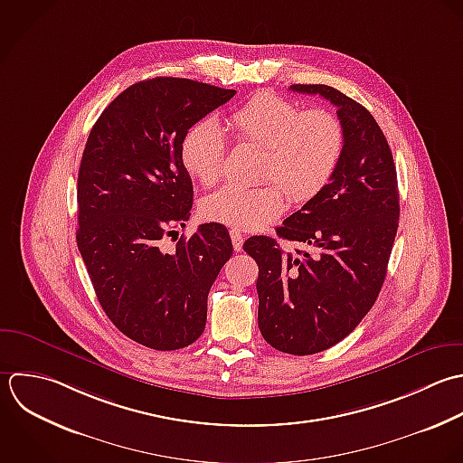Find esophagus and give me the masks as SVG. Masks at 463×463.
Instances as JSON below:
<instances>
[{
    "instance_id": "obj_1",
    "label": "esophagus",
    "mask_w": 463,
    "mask_h": 463,
    "mask_svg": "<svg viewBox=\"0 0 463 463\" xmlns=\"http://www.w3.org/2000/svg\"><path fill=\"white\" fill-rule=\"evenodd\" d=\"M231 240H232V247H234V250H236V252H240V250L243 249V241H245L243 234H241L238 229H232V231H231Z\"/></svg>"
}]
</instances>
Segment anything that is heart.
<instances>
[{
    "instance_id": "1",
    "label": "heart",
    "mask_w": 463,
    "mask_h": 463,
    "mask_svg": "<svg viewBox=\"0 0 463 463\" xmlns=\"http://www.w3.org/2000/svg\"><path fill=\"white\" fill-rule=\"evenodd\" d=\"M227 128L240 142L265 147L258 187L225 185L209 194L202 214L234 229H260L285 211L287 196L307 202L332 180L345 149L341 120L326 109L305 111L299 104L274 93H260L227 117ZM227 142L213 120L187 129L180 146L185 171L202 185L222 178Z\"/></svg>"
}]
</instances>
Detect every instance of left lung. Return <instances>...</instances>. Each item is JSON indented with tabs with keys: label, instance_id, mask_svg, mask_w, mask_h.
<instances>
[{
	"label": "left lung",
	"instance_id": "1",
	"mask_svg": "<svg viewBox=\"0 0 463 463\" xmlns=\"http://www.w3.org/2000/svg\"><path fill=\"white\" fill-rule=\"evenodd\" d=\"M337 108L345 129L341 162L325 185L290 214L278 236L308 250L285 252L274 238L250 236L243 249L258 267V325L290 355L319 354L355 330L383 288L399 229L397 169L373 115L326 84H292Z\"/></svg>",
	"mask_w": 463,
	"mask_h": 463
}]
</instances>
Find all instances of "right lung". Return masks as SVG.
Segmentation results:
<instances>
[{"label": "right lung", "mask_w": 463, "mask_h": 463, "mask_svg": "<svg viewBox=\"0 0 463 463\" xmlns=\"http://www.w3.org/2000/svg\"><path fill=\"white\" fill-rule=\"evenodd\" d=\"M234 93L180 77L140 80L108 104L86 140L77 247L102 310L142 346L193 345L205 328L209 290L232 256L222 223L200 225L173 254L160 240L191 216L184 135Z\"/></svg>", "instance_id": "right-lung-1"}]
</instances>
